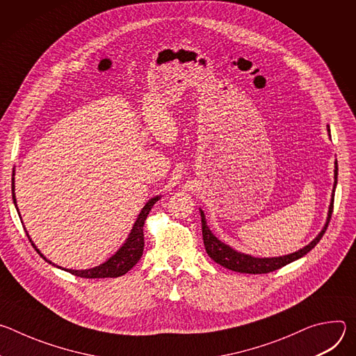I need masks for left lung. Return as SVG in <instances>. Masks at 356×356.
Segmentation results:
<instances>
[{
    "instance_id": "left-lung-1",
    "label": "left lung",
    "mask_w": 356,
    "mask_h": 356,
    "mask_svg": "<svg viewBox=\"0 0 356 356\" xmlns=\"http://www.w3.org/2000/svg\"><path fill=\"white\" fill-rule=\"evenodd\" d=\"M330 132V128H328ZM334 191H332V198H331V204L328 209V217H327V222L324 225V228L321 229V232L304 248H301L300 250L290 253V255H284V257H279V258H255L250 255H245V253L236 252L235 249H232L231 246L225 245L224 242H221L217 236L213 235V232L210 231V228L207 227V221H206V216L204 213H201V225H202V239H204V246L206 250L209 253V257L217 262L218 265L234 270V272H239V273H250V275H262V273H269L273 270H277L283 266H286L287 264L297 261L300 258H302L320 242V239L323 238V235L327 231V227L330 224L331 220V214H332V209H334V193H335V186H337V179H338V163L335 162V170H334Z\"/></svg>"
}]
</instances>
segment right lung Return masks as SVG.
Wrapping results in <instances>:
<instances>
[{"label": "right lung", "mask_w": 356, "mask_h": 356, "mask_svg": "<svg viewBox=\"0 0 356 356\" xmlns=\"http://www.w3.org/2000/svg\"><path fill=\"white\" fill-rule=\"evenodd\" d=\"M14 177H13V200H14V204L17 207V200H15V193H14ZM161 197L156 195L154 198H150L145 207L142 209V211L139 213L134 227H132V231L128 236V239L125 241V243L120 248V250L115 252V255H113L107 262H104L103 265L99 266H95L92 269H86V270H72V269H65L66 272L74 275V276H80V277H84V279H99V277H120L122 275H125L129 269H132L138 261L140 259L142 253H143V246H145V241H143V224H145V220L149 214V211L152 210V207H154L155 202L159 200ZM17 211H18V207H17ZM19 214V213H18ZM26 232V231H25ZM28 235V239L29 242L32 243V246L35 248V250L39 253V255L49 264H52L50 261H47L40 250L35 246L33 241L31 239L29 234L26 232ZM54 265V264H52ZM59 268V266H58Z\"/></svg>", "instance_id": "1"}]
</instances>
